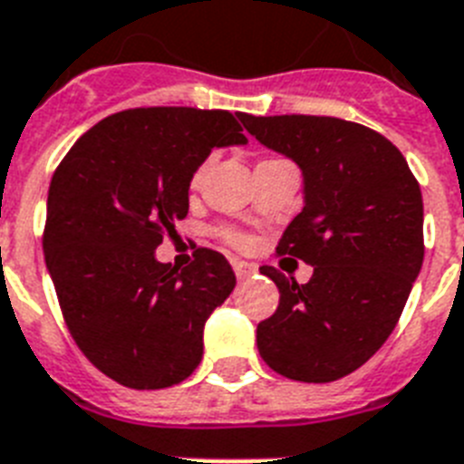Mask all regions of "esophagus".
<instances>
[{
    "instance_id": "esophagus-1",
    "label": "esophagus",
    "mask_w": 464,
    "mask_h": 464,
    "mask_svg": "<svg viewBox=\"0 0 464 464\" xmlns=\"http://www.w3.org/2000/svg\"><path fill=\"white\" fill-rule=\"evenodd\" d=\"M233 271H236L238 281H245V278H250L252 274L257 271V266L247 265V262H238V259H233Z\"/></svg>"
}]
</instances>
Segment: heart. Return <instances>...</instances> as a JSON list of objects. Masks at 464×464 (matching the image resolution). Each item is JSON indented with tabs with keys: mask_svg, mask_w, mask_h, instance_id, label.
<instances>
[{
	"mask_svg": "<svg viewBox=\"0 0 464 464\" xmlns=\"http://www.w3.org/2000/svg\"><path fill=\"white\" fill-rule=\"evenodd\" d=\"M199 173H202V169H199L198 173L193 176V186H198V180H199ZM224 238L228 240V243L233 245H245V238L240 236V233H233V231H224Z\"/></svg>",
	"mask_w": 464,
	"mask_h": 464,
	"instance_id": "obj_1",
	"label": "heart"
}]
</instances>
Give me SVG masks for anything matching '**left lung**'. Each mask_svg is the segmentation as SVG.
<instances>
[{
    "instance_id": "8db88e82",
    "label": "left lung",
    "mask_w": 464,
    "mask_h": 464,
    "mask_svg": "<svg viewBox=\"0 0 464 464\" xmlns=\"http://www.w3.org/2000/svg\"><path fill=\"white\" fill-rule=\"evenodd\" d=\"M245 130L303 171V212L278 255L314 266L307 284L262 266L278 307L259 322V355L274 372L329 383L382 348L424 259V205L401 150L334 116L238 114Z\"/></svg>"
}]
</instances>
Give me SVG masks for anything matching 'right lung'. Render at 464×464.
<instances>
[{
	"label": "right lung",
	"mask_w": 464,
	"mask_h": 464,
	"mask_svg": "<svg viewBox=\"0 0 464 464\" xmlns=\"http://www.w3.org/2000/svg\"><path fill=\"white\" fill-rule=\"evenodd\" d=\"M245 142L231 111L128 109L81 135L52 176L47 271L82 355L121 386L167 389L202 360L205 322L236 274L207 247L183 271L154 250L186 219L190 180L214 147Z\"/></svg>",
	"instance_id": "add662e5"
}]
</instances>
